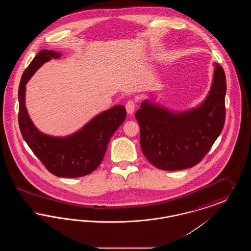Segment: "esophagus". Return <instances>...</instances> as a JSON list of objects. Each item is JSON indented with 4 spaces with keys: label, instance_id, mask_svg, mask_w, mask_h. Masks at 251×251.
I'll use <instances>...</instances> for the list:
<instances>
[{
    "label": "esophagus",
    "instance_id": "1",
    "mask_svg": "<svg viewBox=\"0 0 251 251\" xmlns=\"http://www.w3.org/2000/svg\"><path fill=\"white\" fill-rule=\"evenodd\" d=\"M125 107H126L127 113H128L129 115H131V114L134 112L136 105H135V102H134L133 100H128L127 103H126V105H125Z\"/></svg>",
    "mask_w": 251,
    "mask_h": 251
}]
</instances>
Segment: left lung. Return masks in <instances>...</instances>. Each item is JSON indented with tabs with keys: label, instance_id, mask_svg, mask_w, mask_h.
Wrapping results in <instances>:
<instances>
[{
	"label": "left lung",
	"instance_id": "obj_1",
	"mask_svg": "<svg viewBox=\"0 0 251 251\" xmlns=\"http://www.w3.org/2000/svg\"><path fill=\"white\" fill-rule=\"evenodd\" d=\"M214 66L212 88L201 106L176 114L145 100L135 113L141 150L157 168L181 170L198 165L222 131L226 75L219 64Z\"/></svg>",
	"mask_w": 251,
	"mask_h": 251
}]
</instances>
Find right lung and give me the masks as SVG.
I'll list each match as a JSON object with an SVG mask.
<instances>
[{"label":"right lung","instance_id":"add662e5","mask_svg":"<svg viewBox=\"0 0 251 251\" xmlns=\"http://www.w3.org/2000/svg\"><path fill=\"white\" fill-rule=\"evenodd\" d=\"M60 56V52L42 50L24 71L19 86V125L24 140L49 172L57 177L78 178L92 173L101 164L110 138L127 113L123 105H116L64 138L38 131L25 107V84L45 62Z\"/></svg>","mask_w":251,"mask_h":251}]
</instances>
